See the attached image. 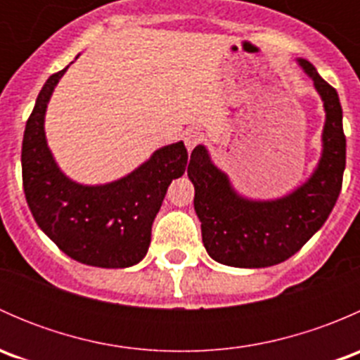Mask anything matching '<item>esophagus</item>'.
I'll return each mask as SVG.
<instances>
[{
    "mask_svg": "<svg viewBox=\"0 0 360 360\" xmlns=\"http://www.w3.org/2000/svg\"><path fill=\"white\" fill-rule=\"evenodd\" d=\"M183 139H184V144H186L188 151H191L202 141V134L198 132V130L190 129L183 134Z\"/></svg>",
    "mask_w": 360,
    "mask_h": 360,
    "instance_id": "obj_1",
    "label": "esophagus"
}]
</instances>
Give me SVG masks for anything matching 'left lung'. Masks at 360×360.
<instances>
[{
	"label": "left lung",
	"mask_w": 360,
	"mask_h": 360,
	"mask_svg": "<svg viewBox=\"0 0 360 360\" xmlns=\"http://www.w3.org/2000/svg\"><path fill=\"white\" fill-rule=\"evenodd\" d=\"M324 103L322 155L307 183L275 200H250L231 186L205 146L191 151L188 177L202 242L214 261L237 268L274 266L303 248L331 214L343 183L347 139L338 92L308 60L297 59Z\"/></svg>",
	"instance_id": "left-lung-1"
}]
</instances>
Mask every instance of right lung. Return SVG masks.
Here are the masks:
<instances>
[{
	"label": "right lung",
	"mask_w": 360,
	"mask_h": 360,
	"mask_svg": "<svg viewBox=\"0 0 360 360\" xmlns=\"http://www.w3.org/2000/svg\"><path fill=\"white\" fill-rule=\"evenodd\" d=\"M68 68L46 79L25 123L20 158L25 200L43 233L75 261L99 268L134 266L146 256L153 221L169 184L186 170L188 151L183 141L160 148L143 165L108 184L86 186L69 179L45 137L46 106Z\"/></svg>",
	"instance_id": "obj_1"
}]
</instances>
